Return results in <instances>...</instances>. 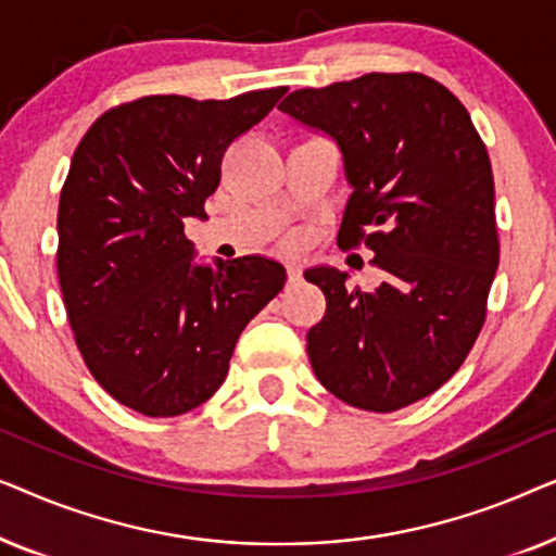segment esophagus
Segmentation results:
<instances>
[{
  "label": "esophagus",
  "instance_id": "obj_1",
  "mask_svg": "<svg viewBox=\"0 0 556 556\" xmlns=\"http://www.w3.org/2000/svg\"><path fill=\"white\" fill-rule=\"evenodd\" d=\"M299 280H301L299 265H288V283H299Z\"/></svg>",
  "mask_w": 556,
  "mask_h": 556
}]
</instances>
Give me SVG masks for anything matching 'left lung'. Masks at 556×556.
Wrapping results in <instances>:
<instances>
[{
  "mask_svg": "<svg viewBox=\"0 0 556 556\" xmlns=\"http://www.w3.org/2000/svg\"><path fill=\"white\" fill-rule=\"evenodd\" d=\"M344 154L339 248H369L375 291L346 273L306 270L326 314L306 352L326 390L394 413L440 390L473 349L498 268L493 172L466 105L422 73H367L293 90L278 105Z\"/></svg>",
  "mask_w": 556,
  "mask_h": 556,
  "instance_id": "8db88e82",
  "label": "left lung"
}]
</instances>
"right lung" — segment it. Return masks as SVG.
<instances>
[{"instance_id":"add662e5","label":"right lung","mask_w":556,"mask_h":556,"mask_svg":"<svg viewBox=\"0 0 556 556\" xmlns=\"http://www.w3.org/2000/svg\"><path fill=\"white\" fill-rule=\"evenodd\" d=\"M286 90L143 96L98 116L75 149L58 207L60 291L90 375L136 413L207 402L242 329L283 291V265L268 257L192 263L185 219L207 217L225 151Z\"/></svg>"}]
</instances>
